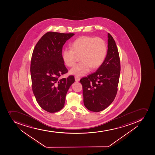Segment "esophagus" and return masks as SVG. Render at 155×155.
<instances>
[{"mask_svg": "<svg viewBox=\"0 0 155 155\" xmlns=\"http://www.w3.org/2000/svg\"><path fill=\"white\" fill-rule=\"evenodd\" d=\"M75 81H76V82L79 81L80 80V77H79L78 76H76L75 77Z\"/></svg>", "mask_w": 155, "mask_h": 155, "instance_id": "esophagus-1", "label": "esophagus"}]
</instances>
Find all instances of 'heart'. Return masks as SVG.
<instances>
[{
	"label": "heart",
	"instance_id": "b5f03b06",
	"mask_svg": "<svg viewBox=\"0 0 155 155\" xmlns=\"http://www.w3.org/2000/svg\"><path fill=\"white\" fill-rule=\"evenodd\" d=\"M106 43L101 37L83 36L73 41L71 47L63 50L62 57L64 63L72 67L76 61V55H80L81 62L76 65L70 72L83 76L89 72L92 67L96 68L102 64L106 57Z\"/></svg>",
	"mask_w": 155,
	"mask_h": 155
}]
</instances>
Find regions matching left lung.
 Segmentation results:
<instances>
[{
    "mask_svg": "<svg viewBox=\"0 0 155 155\" xmlns=\"http://www.w3.org/2000/svg\"><path fill=\"white\" fill-rule=\"evenodd\" d=\"M108 51L102 64L96 72L83 77V102L90 111H103L113 102L118 91L120 74V60L115 40L108 34Z\"/></svg>",
    "mask_w": 155,
    "mask_h": 155,
    "instance_id": "1",
    "label": "left lung"
}]
</instances>
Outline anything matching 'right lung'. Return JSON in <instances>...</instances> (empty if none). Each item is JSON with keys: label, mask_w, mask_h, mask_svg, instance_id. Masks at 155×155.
<instances>
[{"label": "right lung", "mask_w": 155, "mask_h": 155, "mask_svg": "<svg viewBox=\"0 0 155 155\" xmlns=\"http://www.w3.org/2000/svg\"><path fill=\"white\" fill-rule=\"evenodd\" d=\"M74 35L48 32L38 41L33 51L32 89L37 103L48 112H56L63 108L67 91L75 81L73 75L60 78L68 71L62 57L63 46Z\"/></svg>", "instance_id": "obj_1"}]
</instances>
